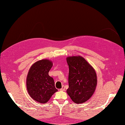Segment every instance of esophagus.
Wrapping results in <instances>:
<instances>
[{
    "label": "esophagus",
    "instance_id": "34e87169",
    "mask_svg": "<svg viewBox=\"0 0 125 125\" xmlns=\"http://www.w3.org/2000/svg\"><path fill=\"white\" fill-rule=\"evenodd\" d=\"M65 86L62 85V88L60 89V91H65Z\"/></svg>",
    "mask_w": 125,
    "mask_h": 125
}]
</instances>
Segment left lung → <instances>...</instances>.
<instances>
[{
	"instance_id": "left-lung-1",
	"label": "left lung",
	"mask_w": 125,
	"mask_h": 125,
	"mask_svg": "<svg viewBox=\"0 0 125 125\" xmlns=\"http://www.w3.org/2000/svg\"><path fill=\"white\" fill-rule=\"evenodd\" d=\"M66 60L69 69L67 93L74 103H84L91 97L95 91V70L81 56H69Z\"/></svg>"
}]
</instances>
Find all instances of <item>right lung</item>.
Returning <instances> with one entry per match:
<instances>
[{
	"mask_svg": "<svg viewBox=\"0 0 125 125\" xmlns=\"http://www.w3.org/2000/svg\"><path fill=\"white\" fill-rule=\"evenodd\" d=\"M53 65L52 60L43 59L37 61L30 67L26 79V89L32 99L45 104L57 91L53 78L48 73Z\"/></svg>",
	"mask_w": 125,
	"mask_h": 125,
	"instance_id": "right-lung-1",
	"label": "right lung"
}]
</instances>
